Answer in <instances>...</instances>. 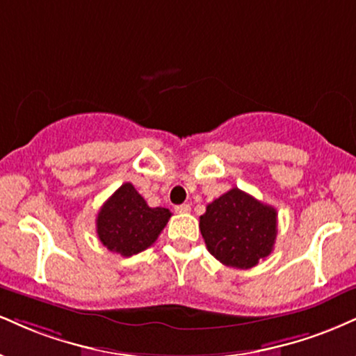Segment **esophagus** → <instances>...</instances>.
<instances>
[{
	"label": "esophagus",
	"mask_w": 356,
	"mask_h": 356,
	"mask_svg": "<svg viewBox=\"0 0 356 356\" xmlns=\"http://www.w3.org/2000/svg\"><path fill=\"white\" fill-rule=\"evenodd\" d=\"M174 211L177 213H187L191 212V205L189 204H181V205H175Z\"/></svg>",
	"instance_id": "34e87169"
}]
</instances>
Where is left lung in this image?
Here are the masks:
<instances>
[{"label":"left lung","mask_w":356,"mask_h":356,"mask_svg":"<svg viewBox=\"0 0 356 356\" xmlns=\"http://www.w3.org/2000/svg\"><path fill=\"white\" fill-rule=\"evenodd\" d=\"M199 227L207 250L220 264L252 268L273 250L277 211L234 187L207 205Z\"/></svg>","instance_id":"8db88e82"}]
</instances>
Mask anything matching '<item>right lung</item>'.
Instances as JSON below:
<instances>
[{
    "label": "right lung",
    "mask_w": 356,
    "mask_h": 356,
    "mask_svg": "<svg viewBox=\"0 0 356 356\" xmlns=\"http://www.w3.org/2000/svg\"><path fill=\"white\" fill-rule=\"evenodd\" d=\"M170 216L169 209L149 207L134 186L126 182L97 213V237L114 254L136 255L157 241Z\"/></svg>",
    "instance_id": "1"
}]
</instances>
